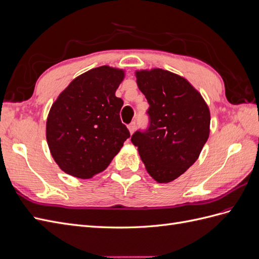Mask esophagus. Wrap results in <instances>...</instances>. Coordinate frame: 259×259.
<instances>
[{
	"mask_svg": "<svg viewBox=\"0 0 259 259\" xmlns=\"http://www.w3.org/2000/svg\"><path fill=\"white\" fill-rule=\"evenodd\" d=\"M135 130H136V123L133 122V123H131V124L128 125V131H130V133H131V135L133 134V133L135 132Z\"/></svg>",
	"mask_w": 259,
	"mask_h": 259,
	"instance_id": "34e87169",
	"label": "esophagus"
}]
</instances>
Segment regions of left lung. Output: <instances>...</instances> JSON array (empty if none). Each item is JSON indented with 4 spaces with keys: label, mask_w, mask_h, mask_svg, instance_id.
<instances>
[{
    "label": "left lung",
    "mask_w": 259,
    "mask_h": 259,
    "mask_svg": "<svg viewBox=\"0 0 259 259\" xmlns=\"http://www.w3.org/2000/svg\"><path fill=\"white\" fill-rule=\"evenodd\" d=\"M135 75L150 106V126L136 132L131 140L155 182H173L198 160L206 143L209 108L182 75L160 68L136 70Z\"/></svg>",
    "instance_id": "8db88e82"
}]
</instances>
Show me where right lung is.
Instances as JSON below:
<instances>
[{"label":"right lung","instance_id":"add662e5","mask_svg":"<svg viewBox=\"0 0 259 259\" xmlns=\"http://www.w3.org/2000/svg\"><path fill=\"white\" fill-rule=\"evenodd\" d=\"M125 70L101 66L73 79L54 101L46 120L51 154L65 173L88 179L105 170L130 132L115 91Z\"/></svg>","mask_w":259,"mask_h":259}]
</instances>
